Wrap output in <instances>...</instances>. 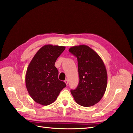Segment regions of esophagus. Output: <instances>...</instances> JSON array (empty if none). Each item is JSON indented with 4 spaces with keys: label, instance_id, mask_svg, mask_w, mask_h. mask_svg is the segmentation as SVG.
Here are the masks:
<instances>
[{
    "label": "esophagus",
    "instance_id": "obj_1",
    "mask_svg": "<svg viewBox=\"0 0 133 133\" xmlns=\"http://www.w3.org/2000/svg\"><path fill=\"white\" fill-rule=\"evenodd\" d=\"M64 82L65 83V84H66V85H68V80L67 79L65 80V81H64Z\"/></svg>",
    "mask_w": 133,
    "mask_h": 133
}]
</instances>
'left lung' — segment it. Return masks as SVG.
<instances>
[{"mask_svg":"<svg viewBox=\"0 0 133 133\" xmlns=\"http://www.w3.org/2000/svg\"><path fill=\"white\" fill-rule=\"evenodd\" d=\"M69 52L77 58L79 84L70 92L75 101L83 107L98 103L105 93L107 86V71L100 56L85 45L70 48Z\"/></svg>","mask_w":133,"mask_h":133,"instance_id":"obj_1","label":"left lung"}]
</instances>
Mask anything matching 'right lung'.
Masks as SVG:
<instances>
[{
    "mask_svg": "<svg viewBox=\"0 0 133 133\" xmlns=\"http://www.w3.org/2000/svg\"><path fill=\"white\" fill-rule=\"evenodd\" d=\"M65 47L45 45L35 54L27 68L25 84L34 101L42 105L53 103L66 84L59 80L55 63Z\"/></svg>",
    "mask_w": 133,
    "mask_h": 133,
    "instance_id": "1",
    "label": "right lung"
}]
</instances>
